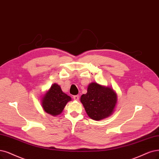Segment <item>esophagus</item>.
Segmentation results:
<instances>
[{"mask_svg":"<svg viewBox=\"0 0 159 159\" xmlns=\"http://www.w3.org/2000/svg\"><path fill=\"white\" fill-rule=\"evenodd\" d=\"M73 99H74V100H75V101H78L79 99V95L74 96H73Z\"/></svg>","mask_w":159,"mask_h":159,"instance_id":"1","label":"esophagus"}]
</instances>
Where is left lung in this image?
Returning <instances> with one entry per match:
<instances>
[{"mask_svg":"<svg viewBox=\"0 0 159 159\" xmlns=\"http://www.w3.org/2000/svg\"><path fill=\"white\" fill-rule=\"evenodd\" d=\"M80 102L87 115L93 120H99L112 114L117 97L111 88L92 83L88 86L86 94L81 96Z\"/></svg>","mask_w":159,"mask_h":159,"instance_id":"8db88e82","label":"left lung"}]
</instances>
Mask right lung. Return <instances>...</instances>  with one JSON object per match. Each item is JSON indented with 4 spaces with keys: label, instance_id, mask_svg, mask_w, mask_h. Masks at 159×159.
Here are the masks:
<instances>
[{
    "label": "right lung",
    "instance_id": "obj_1",
    "mask_svg": "<svg viewBox=\"0 0 159 159\" xmlns=\"http://www.w3.org/2000/svg\"><path fill=\"white\" fill-rule=\"evenodd\" d=\"M70 99V97L62 92L60 86L54 84L43 97L42 105L47 113L56 116L62 112Z\"/></svg>",
    "mask_w": 159,
    "mask_h": 159
}]
</instances>
